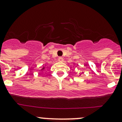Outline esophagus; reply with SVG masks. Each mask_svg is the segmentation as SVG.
Segmentation results:
<instances>
[{
    "instance_id": "1",
    "label": "esophagus",
    "mask_w": 122,
    "mask_h": 122,
    "mask_svg": "<svg viewBox=\"0 0 122 122\" xmlns=\"http://www.w3.org/2000/svg\"><path fill=\"white\" fill-rule=\"evenodd\" d=\"M58 60V61H60V62H62V61H63V60H64L63 58H62V57H59Z\"/></svg>"
}]
</instances>
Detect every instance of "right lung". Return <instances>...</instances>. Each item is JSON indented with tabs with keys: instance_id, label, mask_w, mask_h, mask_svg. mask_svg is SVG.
Listing matches in <instances>:
<instances>
[{
	"instance_id": "obj_1",
	"label": "right lung",
	"mask_w": 122,
	"mask_h": 122,
	"mask_svg": "<svg viewBox=\"0 0 122 122\" xmlns=\"http://www.w3.org/2000/svg\"><path fill=\"white\" fill-rule=\"evenodd\" d=\"M44 69H45V67H43V68H42V69H41V71H43V70H44Z\"/></svg>"
}]
</instances>
